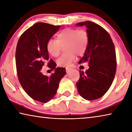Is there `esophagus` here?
I'll use <instances>...</instances> for the list:
<instances>
[{"instance_id":"esophagus-1","label":"esophagus","mask_w":132,"mask_h":132,"mask_svg":"<svg viewBox=\"0 0 132 132\" xmlns=\"http://www.w3.org/2000/svg\"><path fill=\"white\" fill-rule=\"evenodd\" d=\"M70 69H71V68H69V67H66V71H67V72L70 70Z\"/></svg>"}]
</instances>
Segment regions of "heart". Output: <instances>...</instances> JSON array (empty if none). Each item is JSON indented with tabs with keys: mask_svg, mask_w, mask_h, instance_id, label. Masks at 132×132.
I'll use <instances>...</instances> for the list:
<instances>
[{
	"mask_svg": "<svg viewBox=\"0 0 132 132\" xmlns=\"http://www.w3.org/2000/svg\"><path fill=\"white\" fill-rule=\"evenodd\" d=\"M57 39H50L46 42V50L53 57H57L62 46L67 52L63 53L57 60L61 66H69L76 59V55L82 56L87 48L89 35L83 28H68L64 29L57 35Z\"/></svg>",
	"mask_w": 132,
	"mask_h": 132,
	"instance_id": "b5f03b06",
	"label": "heart"
}]
</instances>
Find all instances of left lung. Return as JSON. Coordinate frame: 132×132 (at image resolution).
<instances>
[{
  "instance_id": "obj_1",
  "label": "left lung",
  "mask_w": 132,
  "mask_h": 132,
  "mask_svg": "<svg viewBox=\"0 0 132 132\" xmlns=\"http://www.w3.org/2000/svg\"><path fill=\"white\" fill-rule=\"evenodd\" d=\"M76 25L86 26L89 35L87 48L79 62H88L89 68L85 73L79 71L76 86L79 94L91 101L102 97L112 83L117 70L115 46L109 33L98 24L85 21Z\"/></svg>"
}]
</instances>
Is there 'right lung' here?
<instances>
[{
    "label": "right lung",
    "instance_id": "add662e5",
    "mask_svg": "<svg viewBox=\"0 0 132 132\" xmlns=\"http://www.w3.org/2000/svg\"><path fill=\"white\" fill-rule=\"evenodd\" d=\"M59 28V26L36 23L21 34L17 45L15 64L20 83L31 98L43 103L54 97L66 74L65 68H56L55 62L49 59L46 47V42ZM47 61L48 67L55 70L50 77L43 75L40 71Z\"/></svg>",
    "mask_w": 132,
    "mask_h": 132
}]
</instances>
